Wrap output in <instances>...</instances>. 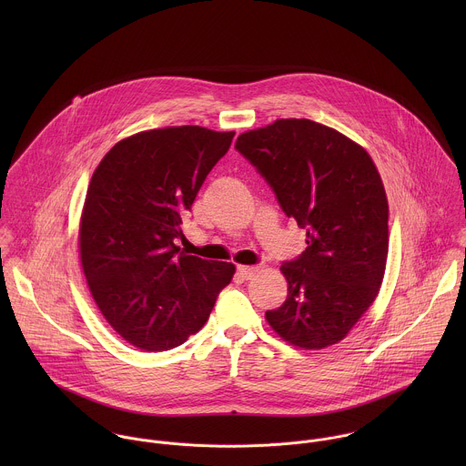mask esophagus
Returning <instances> with one entry per match:
<instances>
[{
    "mask_svg": "<svg viewBox=\"0 0 466 466\" xmlns=\"http://www.w3.org/2000/svg\"><path fill=\"white\" fill-rule=\"evenodd\" d=\"M258 268L253 266H238L237 267V272L240 274V278L242 279H251L253 276H255V272H257Z\"/></svg>",
    "mask_w": 466,
    "mask_h": 466,
    "instance_id": "1",
    "label": "esophagus"
}]
</instances>
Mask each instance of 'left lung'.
<instances>
[{"label": "left lung", "instance_id": "left-lung-1", "mask_svg": "<svg viewBox=\"0 0 466 466\" xmlns=\"http://www.w3.org/2000/svg\"><path fill=\"white\" fill-rule=\"evenodd\" d=\"M235 148L258 170L307 249L283 262L289 294L267 310L272 330L321 350L346 337L375 301L388 260V198L370 154L327 126L281 118L240 134Z\"/></svg>", "mask_w": 466, "mask_h": 466}]
</instances>
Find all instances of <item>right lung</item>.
<instances>
[{
    "instance_id": "1",
    "label": "right lung",
    "mask_w": 466,
    "mask_h": 466,
    "mask_svg": "<svg viewBox=\"0 0 466 466\" xmlns=\"http://www.w3.org/2000/svg\"><path fill=\"white\" fill-rule=\"evenodd\" d=\"M235 133L165 127L118 141L96 167L82 209L80 262L113 330L143 351L199 332L235 266L181 253V224Z\"/></svg>"
}]
</instances>
